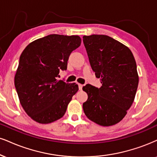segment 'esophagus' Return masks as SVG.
<instances>
[{
	"label": "esophagus",
	"mask_w": 157,
	"mask_h": 157,
	"mask_svg": "<svg viewBox=\"0 0 157 157\" xmlns=\"http://www.w3.org/2000/svg\"><path fill=\"white\" fill-rule=\"evenodd\" d=\"M78 89H79V90H82V87H83V85L81 84H78Z\"/></svg>",
	"instance_id": "1"
}]
</instances>
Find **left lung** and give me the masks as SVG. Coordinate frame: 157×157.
<instances>
[{"instance_id":"obj_1","label":"left lung","mask_w":157,"mask_h":157,"mask_svg":"<svg viewBox=\"0 0 157 157\" xmlns=\"http://www.w3.org/2000/svg\"><path fill=\"white\" fill-rule=\"evenodd\" d=\"M92 69L102 86H83L85 115L103 127L119 123L134 101L139 82L136 62L127 46L105 35L83 36Z\"/></svg>"}]
</instances>
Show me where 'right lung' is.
<instances>
[{"mask_svg": "<svg viewBox=\"0 0 157 157\" xmlns=\"http://www.w3.org/2000/svg\"><path fill=\"white\" fill-rule=\"evenodd\" d=\"M81 43L78 36L52 34L29 44L21 54L15 88L23 109L36 122L49 124L63 117L78 92L75 83L57 77L67 69L70 55Z\"/></svg>", "mask_w": 157, "mask_h": 157, "instance_id": "obj_1", "label": "right lung"}]
</instances>
